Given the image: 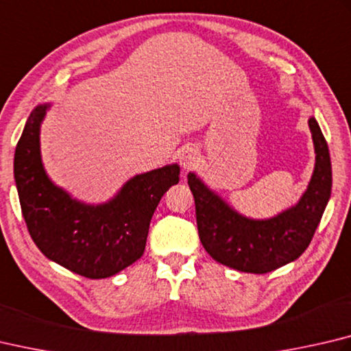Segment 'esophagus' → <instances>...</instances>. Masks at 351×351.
Returning <instances> with one entry per match:
<instances>
[{
	"instance_id": "34e87169",
	"label": "esophagus",
	"mask_w": 351,
	"mask_h": 351,
	"mask_svg": "<svg viewBox=\"0 0 351 351\" xmlns=\"http://www.w3.org/2000/svg\"><path fill=\"white\" fill-rule=\"evenodd\" d=\"M199 152L195 147H184L180 152V164L184 170H192L199 164Z\"/></svg>"
}]
</instances>
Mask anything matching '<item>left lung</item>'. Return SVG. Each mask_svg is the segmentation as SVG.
Returning <instances> with one entry per match:
<instances>
[{
  "mask_svg": "<svg viewBox=\"0 0 351 351\" xmlns=\"http://www.w3.org/2000/svg\"><path fill=\"white\" fill-rule=\"evenodd\" d=\"M316 164L310 184L295 207L270 219H250L221 199L195 173L196 224L204 248L215 261L245 273H269L298 259L308 247L331 193L328 145L315 118L308 119Z\"/></svg>",
  "mask_w": 351,
  "mask_h": 351,
  "instance_id": "obj_1",
  "label": "left lung"
}]
</instances>
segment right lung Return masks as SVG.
Listing matches in <instances>:
<instances>
[{"label": "right lung", "mask_w": 351, "mask_h": 351, "mask_svg": "<svg viewBox=\"0 0 351 351\" xmlns=\"http://www.w3.org/2000/svg\"><path fill=\"white\" fill-rule=\"evenodd\" d=\"M49 104L30 113L16 144L14 173L21 212L44 256L76 275L103 279L143 256L152 216L162 195L180 181V165L133 176L99 206L72 199L49 180L41 162L40 125Z\"/></svg>", "instance_id": "add662e5"}]
</instances>
